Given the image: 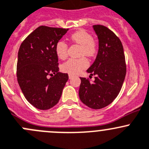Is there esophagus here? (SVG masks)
I'll return each instance as SVG.
<instances>
[{
	"label": "esophagus",
	"instance_id": "obj_1",
	"mask_svg": "<svg viewBox=\"0 0 149 149\" xmlns=\"http://www.w3.org/2000/svg\"><path fill=\"white\" fill-rule=\"evenodd\" d=\"M73 77H74V74H69V78H70V79H72V78Z\"/></svg>",
	"mask_w": 149,
	"mask_h": 149
}]
</instances>
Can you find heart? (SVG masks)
Returning a JSON list of instances; mask_svg holds the SVG:
<instances>
[{
	"label": "heart",
	"mask_w": 149,
	"mask_h": 149,
	"mask_svg": "<svg viewBox=\"0 0 149 149\" xmlns=\"http://www.w3.org/2000/svg\"><path fill=\"white\" fill-rule=\"evenodd\" d=\"M72 42L81 46L80 54L88 57H93L97 52V44L93 39V36L87 31L79 29L74 32L70 37ZM68 45L64 41L59 40L56 42L55 46L56 54L61 59H64L67 56ZM88 66V61L85 57L79 58H70L62 64L61 70L70 74H77L81 70L87 68Z\"/></svg>",
	"instance_id": "obj_1"
}]
</instances>
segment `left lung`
I'll return each instance as SVG.
<instances>
[{"label":"left lung","instance_id":"1","mask_svg":"<svg viewBox=\"0 0 149 149\" xmlns=\"http://www.w3.org/2000/svg\"><path fill=\"white\" fill-rule=\"evenodd\" d=\"M93 27L98 38V51L87 72L95 75V80L80 77L79 96L88 107L100 109L118 95L126 75V64L120 38L105 26L97 24Z\"/></svg>","mask_w":149,"mask_h":149}]
</instances>
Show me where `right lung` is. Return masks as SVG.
Returning <instances> with one entry per match:
<instances>
[{
    "label": "right lung",
    "instance_id": "right-lung-1",
    "mask_svg": "<svg viewBox=\"0 0 149 149\" xmlns=\"http://www.w3.org/2000/svg\"><path fill=\"white\" fill-rule=\"evenodd\" d=\"M68 30L40 26L20 45L17 81L28 102L38 109H49L57 104L69 79L68 74L58 72L55 51L56 42Z\"/></svg>",
    "mask_w": 149,
    "mask_h": 149
}]
</instances>
